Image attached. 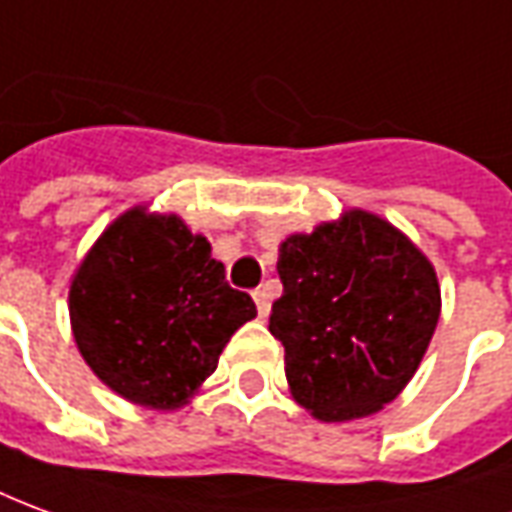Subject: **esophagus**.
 <instances>
[{
	"instance_id": "34e87169",
	"label": "esophagus",
	"mask_w": 512,
	"mask_h": 512,
	"mask_svg": "<svg viewBox=\"0 0 512 512\" xmlns=\"http://www.w3.org/2000/svg\"><path fill=\"white\" fill-rule=\"evenodd\" d=\"M252 296H255V305H257V313H260V318H266L268 310H271V293H268V288H257Z\"/></svg>"
}]
</instances>
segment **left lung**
Masks as SVG:
<instances>
[{"mask_svg":"<svg viewBox=\"0 0 512 512\" xmlns=\"http://www.w3.org/2000/svg\"><path fill=\"white\" fill-rule=\"evenodd\" d=\"M282 296L268 330L285 346L293 399L321 421L371 416L393 402L441 316L435 268L374 213L349 210L280 244Z\"/></svg>","mask_w":512,"mask_h":512,"instance_id":"obj_1","label":"left lung"}]
</instances>
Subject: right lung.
<instances>
[{"label": "right lung", "mask_w": 512, "mask_h": 512, "mask_svg": "<svg viewBox=\"0 0 512 512\" xmlns=\"http://www.w3.org/2000/svg\"><path fill=\"white\" fill-rule=\"evenodd\" d=\"M69 316L80 355L110 391L132 405L177 410L257 307L230 288L205 235L177 216L132 207L77 268Z\"/></svg>", "instance_id": "1"}]
</instances>
